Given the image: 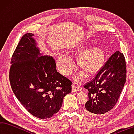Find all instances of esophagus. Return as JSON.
Returning <instances> with one entry per match:
<instances>
[{"label": "esophagus", "instance_id": "1", "mask_svg": "<svg viewBox=\"0 0 134 134\" xmlns=\"http://www.w3.org/2000/svg\"><path fill=\"white\" fill-rule=\"evenodd\" d=\"M72 92H77V91H81L82 88L78 85H73L72 86Z\"/></svg>", "mask_w": 134, "mask_h": 134}]
</instances>
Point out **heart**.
Returning <instances> with one entry per match:
<instances>
[{
    "label": "heart",
    "mask_w": 134,
    "mask_h": 134,
    "mask_svg": "<svg viewBox=\"0 0 134 134\" xmlns=\"http://www.w3.org/2000/svg\"><path fill=\"white\" fill-rule=\"evenodd\" d=\"M89 45L88 42H82L75 45L72 48V52L82 51ZM105 53L101 47L94 46L86 49L79 55L78 63L82 69L90 74L98 72L101 69L104 63ZM57 67L61 74L67 76L71 74L75 67V63L72 59L67 54H60L57 59ZM83 77L82 73L76 76V80L81 81Z\"/></svg>",
    "instance_id": "1"
}]
</instances>
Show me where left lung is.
Segmentation results:
<instances>
[{"instance_id": "1", "label": "left lung", "mask_w": 134, "mask_h": 134, "mask_svg": "<svg viewBox=\"0 0 134 134\" xmlns=\"http://www.w3.org/2000/svg\"><path fill=\"white\" fill-rule=\"evenodd\" d=\"M125 57L116 51L110 56L95 78L86 83L89 99L85 104L86 112L93 115L107 113L118 101L126 81Z\"/></svg>"}]
</instances>
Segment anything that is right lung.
<instances>
[{
	"mask_svg": "<svg viewBox=\"0 0 134 134\" xmlns=\"http://www.w3.org/2000/svg\"><path fill=\"white\" fill-rule=\"evenodd\" d=\"M34 36L23 35L14 51L9 81L14 94L29 113L49 118L60 110L72 83L57 72L52 56L40 53Z\"/></svg>",
	"mask_w": 134,
	"mask_h": 134,
	"instance_id": "right-lung-1",
	"label": "right lung"
}]
</instances>
